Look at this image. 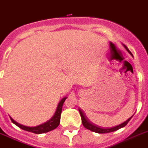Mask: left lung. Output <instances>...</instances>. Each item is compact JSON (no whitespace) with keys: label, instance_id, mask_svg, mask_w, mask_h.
Masks as SVG:
<instances>
[{"label":"left lung","instance_id":"obj_1","mask_svg":"<svg viewBox=\"0 0 148 148\" xmlns=\"http://www.w3.org/2000/svg\"><path fill=\"white\" fill-rule=\"evenodd\" d=\"M123 46H124V47L125 48V49L128 51V49L127 48V47L125 46V45H123ZM79 113H80L81 118H82V124H83L84 127H85V128H86L87 129H89V130L92 131V132H96V133H99V134H106V133H110V132H115V131L118 130V129H120V128L125 126V125H127V123L129 122V121L131 120V118L133 117V115H132V117L128 118L126 121H125V122L123 123L120 124V125H117V126L112 127V128H99V127H97L96 125H94L88 121V119L87 118L86 115H85V113L83 112V111H82V110L79 109Z\"/></svg>","mask_w":148,"mask_h":148}]
</instances>
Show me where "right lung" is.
Wrapping results in <instances>:
<instances>
[{
    "instance_id": "add662e5",
    "label": "right lung",
    "mask_w": 148,
    "mask_h": 148,
    "mask_svg": "<svg viewBox=\"0 0 148 148\" xmlns=\"http://www.w3.org/2000/svg\"><path fill=\"white\" fill-rule=\"evenodd\" d=\"M66 99V97H64L60 102H59L58 105V107L57 109H56V111H55V114H54V115L52 116V118H51L49 121L44 123L41 124V125H37V126H34V127L25 126V125H21V124L16 123V121H14L12 118H11V120H12V122H13L15 125H17L19 128H22V129H23V130L25 131H27V132H32V133L37 134L47 133V132H50V131L54 130V129L57 128V127L59 125V124H60V114H61L63 104V103H64Z\"/></svg>"
}]
</instances>
